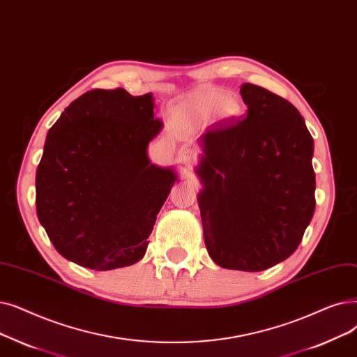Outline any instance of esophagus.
Instances as JSON below:
<instances>
[{
	"label": "esophagus",
	"mask_w": 357,
	"mask_h": 357,
	"mask_svg": "<svg viewBox=\"0 0 357 357\" xmlns=\"http://www.w3.org/2000/svg\"><path fill=\"white\" fill-rule=\"evenodd\" d=\"M181 158H182L183 163L187 165V167H192L197 162V153L192 151V150H183Z\"/></svg>",
	"instance_id": "obj_1"
}]
</instances>
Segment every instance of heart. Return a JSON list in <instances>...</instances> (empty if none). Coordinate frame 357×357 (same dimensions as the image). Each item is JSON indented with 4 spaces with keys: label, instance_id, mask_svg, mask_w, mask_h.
I'll return each mask as SVG.
<instances>
[{
    "label": "heart",
    "instance_id": "1",
    "mask_svg": "<svg viewBox=\"0 0 357 357\" xmlns=\"http://www.w3.org/2000/svg\"><path fill=\"white\" fill-rule=\"evenodd\" d=\"M188 111L199 118H206L213 112H219L223 118H231L241 114L242 105L236 96L227 95L220 89H203L192 93L187 102Z\"/></svg>",
    "mask_w": 357,
    "mask_h": 357
}]
</instances>
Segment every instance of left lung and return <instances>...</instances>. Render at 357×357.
Here are the masks:
<instances>
[{
    "instance_id": "obj_1",
    "label": "left lung",
    "mask_w": 357,
    "mask_h": 357,
    "mask_svg": "<svg viewBox=\"0 0 357 357\" xmlns=\"http://www.w3.org/2000/svg\"><path fill=\"white\" fill-rule=\"evenodd\" d=\"M241 96L246 115L203 135L198 206L215 264L252 273L289 258L312 220L314 140L284 98L251 83Z\"/></svg>"
}]
</instances>
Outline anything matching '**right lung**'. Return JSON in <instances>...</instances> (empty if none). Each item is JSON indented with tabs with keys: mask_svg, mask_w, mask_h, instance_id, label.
<instances>
[{
	"mask_svg": "<svg viewBox=\"0 0 357 357\" xmlns=\"http://www.w3.org/2000/svg\"><path fill=\"white\" fill-rule=\"evenodd\" d=\"M151 95L93 89L46 135L36 170V211L55 250L106 271L140 261L172 190V169L150 165L147 146L163 122Z\"/></svg>",
	"mask_w": 357,
	"mask_h": 357,
	"instance_id": "obj_1",
	"label": "right lung"
}]
</instances>
